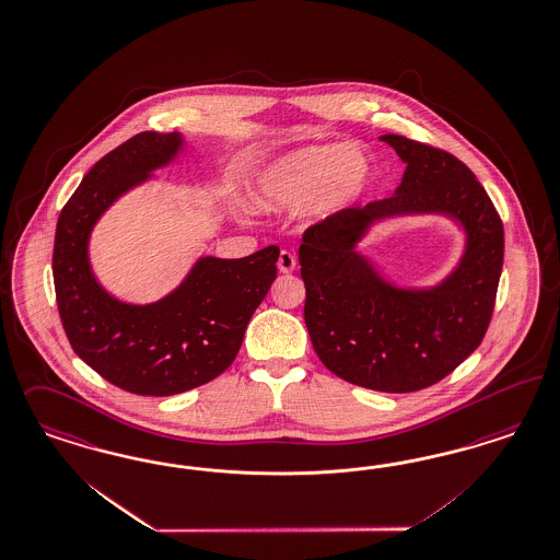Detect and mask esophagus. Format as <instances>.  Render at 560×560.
Segmentation results:
<instances>
[{
	"label": "esophagus",
	"instance_id": "1",
	"mask_svg": "<svg viewBox=\"0 0 560 560\" xmlns=\"http://www.w3.org/2000/svg\"><path fill=\"white\" fill-rule=\"evenodd\" d=\"M294 268H296V257L290 250H282L278 257V270L282 273H290Z\"/></svg>",
	"mask_w": 560,
	"mask_h": 560
}]
</instances>
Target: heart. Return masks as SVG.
I'll list each match as a JSON object with an SVG mask.
<instances>
[{
  "label": "heart",
  "mask_w": 560,
  "mask_h": 560,
  "mask_svg": "<svg viewBox=\"0 0 560 560\" xmlns=\"http://www.w3.org/2000/svg\"><path fill=\"white\" fill-rule=\"evenodd\" d=\"M370 162L349 145L307 147L273 162L257 180L264 209H294L310 202L313 215H328L352 201L370 178Z\"/></svg>",
  "instance_id": "obj_1"
}]
</instances>
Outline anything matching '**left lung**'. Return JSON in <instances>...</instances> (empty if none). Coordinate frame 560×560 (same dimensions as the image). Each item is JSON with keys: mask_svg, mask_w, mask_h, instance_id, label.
<instances>
[{"mask_svg": "<svg viewBox=\"0 0 560 560\" xmlns=\"http://www.w3.org/2000/svg\"><path fill=\"white\" fill-rule=\"evenodd\" d=\"M407 164L393 197L347 208L303 234L305 324L322 363L377 393L428 388L481 345L497 303L504 230L476 174L453 153L384 135ZM442 212L468 234L459 268L434 290H396L353 249L375 219Z\"/></svg>", "mask_w": 560, "mask_h": 560, "instance_id": "1", "label": "left lung"}]
</instances>
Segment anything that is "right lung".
Segmentation results:
<instances>
[{
	"instance_id": "1",
	"label": "right lung",
	"mask_w": 560,
	"mask_h": 560,
	"mask_svg": "<svg viewBox=\"0 0 560 560\" xmlns=\"http://www.w3.org/2000/svg\"><path fill=\"white\" fill-rule=\"evenodd\" d=\"M178 132H139L89 170L63 206L54 243V287L74 352L109 384L141 396H172L226 372L250 315L276 280V245L243 259L201 257L187 280L151 305L107 294L89 266V234L120 195L166 166Z\"/></svg>"
}]
</instances>
